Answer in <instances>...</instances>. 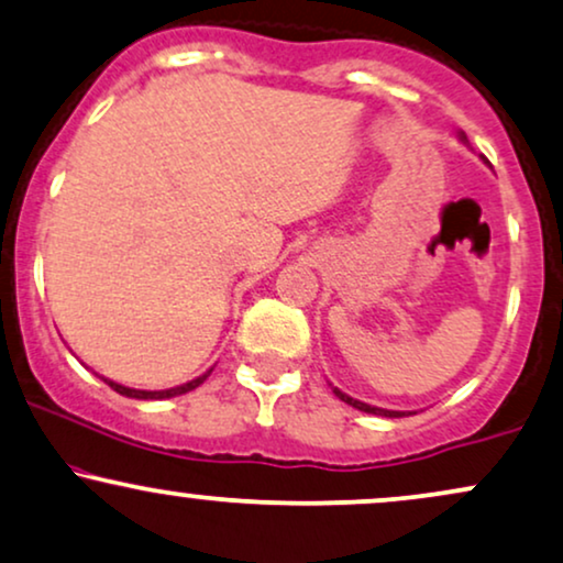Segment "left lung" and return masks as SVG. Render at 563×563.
<instances>
[{
  "label": "left lung",
  "mask_w": 563,
  "mask_h": 563,
  "mask_svg": "<svg viewBox=\"0 0 563 563\" xmlns=\"http://www.w3.org/2000/svg\"><path fill=\"white\" fill-rule=\"evenodd\" d=\"M333 393L341 398V401H346L349 406H354V409H358V411H367V415H380V417H404L406 415V411H388V409H377V406H369L364 401H356V398L346 396V393L338 390V388H333Z\"/></svg>",
  "instance_id": "8db88e82"
}]
</instances>
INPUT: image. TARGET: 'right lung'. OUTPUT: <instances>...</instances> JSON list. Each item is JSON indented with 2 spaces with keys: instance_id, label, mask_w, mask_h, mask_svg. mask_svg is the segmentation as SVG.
Segmentation results:
<instances>
[{
  "instance_id": "right-lung-1",
  "label": "right lung",
  "mask_w": 563,
  "mask_h": 563,
  "mask_svg": "<svg viewBox=\"0 0 563 563\" xmlns=\"http://www.w3.org/2000/svg\"><path fill=\"white\" fill-rule=\"evenodd\" d=\"M209 377V372L207 375H201V377H196V380H191V383H186V385H178V388H170V390H135V388H125V385H118V383H112V380H104L107 385H110L112 390H118L120 396H128V398H173V396H180V393H188V390H194V388H199L201 383H205Z\"/></svg>"
}]
</instances>
